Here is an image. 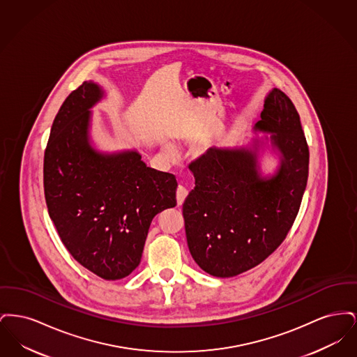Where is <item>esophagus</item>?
<instances>
[{
    "instance_id": "esophagus-1",
    "label": "esophagus",
    "mask_w": 357,
    "mask_h": 357,
    "mask_svg": "<svg viewBox=\"0 0 357 357\" xmlns=\"http://www.w3.org/2000/svg\"><path fill=\"white\" fill-rule=\"evenodd\" d=\"M187 197V190L183 186H179L176 188V202L181 206V204L185 202Z\"/></svg>"
}]
</instances>
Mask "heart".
Masks as SVG:
<instances>
[{
  "label": "heart",
  "instance_id": "obj_1",
  "mask_svg": "<svg viewBox=\"0 0 357 357\" xmlns=\"http://www.w3.org/2000/svg\"><path fill=\"white\" fill-rule=\"evenodd\" d=\"M165 151H166V153H174V150H172V147H171V146H169V144H166V146H165Z\"/></svg>",
  "mask_w": 357,
  "mask_h": 357
}]
</instances>
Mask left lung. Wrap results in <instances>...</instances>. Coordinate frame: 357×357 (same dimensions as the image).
Returning a JSON list of instances; mask_svg holds the SVG:
<instances>
[{"instance_id": "left-lung-1", "label": "left lung", "mask_w": 357, "mask_h": 357, "mask_svg": "<svg viewBox=\"0 0 357 357\" xmlns=\"http://www.w3.org/2000/svg\"><path fill=\"white\" fill-rule=\"evenodd\" d=\"M255 130L272 134L281 156L272 176L259 172L257 144L255 150L211 147L188 166L195 187L183 204L187 245L214 277H234L272 255L288 236L305 191L309 149L300 115L281 89L266 96Z\"/></svg>"}]
</instances>
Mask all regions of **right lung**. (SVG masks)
Segmentation results:
<instances>
[{
	"label": "right lung",
	"mask_w": 357,
	"mask_h": 357,
	"mask_svg": "<svg viewBox=\"0 0 357 357\" xmlns=\"http://www.w3.org/2000/svg\"><path fill=\"white\" fill-rule=\"evenodd\" d=\"M102 88L84 82L53 120L44 155L48 213L70 255L104 280L140 264L153 217L176 206V179L147 167L140 153H102L89 143L92 108Z\"/></svg>",
	"instance_id": "right-lung-1"
}]
</instances>
